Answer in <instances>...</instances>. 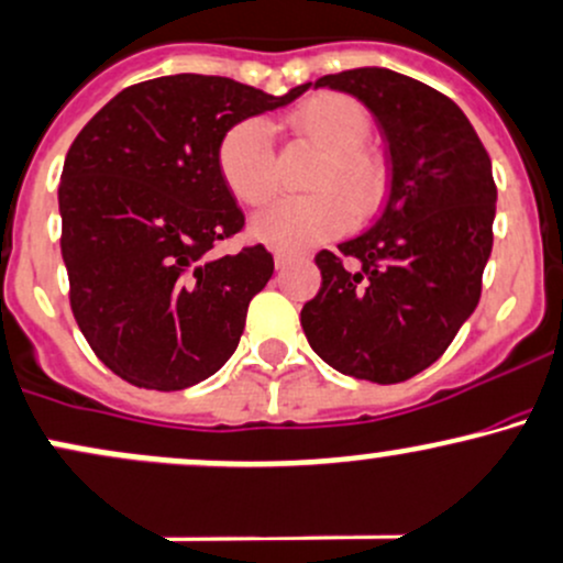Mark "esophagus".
Segmentation results:
<instances>
[{
  "label": "esophagus",
  "mask_w": 563,
  "mask_h": 563,
  "mask_svg": "<svg viewBox=\"0 0 563 563\" xmlns=\"http://www.w3.org/2000/svg\"><path fill=\"white\" fill-rule=\"evenodd\" d=\"M291 262H294V253H288V251H275V267H277V269H286Z\"/></svg>",
  "instance_id": "esophagus-1"
}]
</instances>
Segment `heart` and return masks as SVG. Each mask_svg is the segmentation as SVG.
Returning a JSON list of instances; mask_svg holds the SVG:
<instances>
[{
	"mask_svg": "<svg viewBox=\"0 0 563 563\" xmlns=\"http://www.w3.org/2000/svg\"><path fill=\"white\" fill-rule=\"evenodd\" d=\"M291 125L323 152V159L312 178V189L320 191L283 197L253 216V238L280 251L307 249L336 238L352 224L350 208L357 216H368L379 208L387 189L385 165L363 146L372 133V122L355 98L342 92L312 96L294 111ZM219 170L240 202H267L277 187L267 122L251 117L232 125L219 144Z\"/></svg>",
	"mask_w": 563,
	"mask_h": 563,
	"instance_id": "obj_1",
	"label": "heart"
}]
</instances>
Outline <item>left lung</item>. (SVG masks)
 Segmentation results:
<instances>
[{
  "label": "left lung",
  "instance_id": "obj_1",
  "mask_svg": "<svg viewBox=\"0 0 563 563\" xmlns=\"http://www.w3.org/2000/svg\"><path fill=\"white\" fill-rule=\"evenodd\" d=\"M314 88L350 92L376 117L390 191L366 232L314 256L323 283L301 329L331 368L395 385L432 366L478 305L497 211L492 159L465 111L406 74L363 66Z\"/></svg>",
  "mask_w": 563,
  "mask_h": 563
}]
</instances>
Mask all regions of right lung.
<instances>
[{"mask_svg":"<svg viewBox=\"0 0 563 563\" xmlns=\"http://www.w3.org/2000/svg\"><path fill=\"white\" fill-rule=\"evenodd\" d=\"M307 88L269 96L227 77H157L117 92L74 139L58 187L60 256L79 331L117 376L184 390L238 350L275 262L264 245L213 256L245 224L219 144Z\"/></svg>","mask_w":563,"mask_h":563,"instance_id":"add662e5","label":"right lung"}]
</instances>
